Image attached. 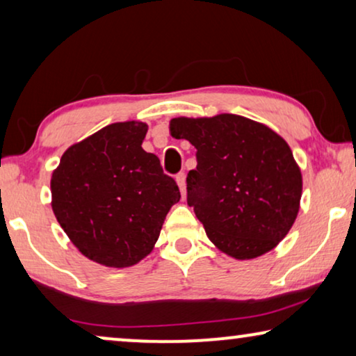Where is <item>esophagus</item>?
I'll return each instance as SVG.
<instances>
[{"label": "esophagus", "instance_id": "34e87169", "mask_svg": "<svg viewBox=\"0 0 356 356\" xmlns=\"http://www.w3.org/2000/svg\"><path fill=\"white\" fill-rule=\"evenodd\" d=\"M177 183L179 186V191H181V196L184 197L186 196V177H184V173L177 175Z\"/></svg>", "mask_w": 356, "mask_h": 356}]
</instances>
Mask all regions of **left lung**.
<instances>
[{
	"instance_id": "obj_1",
	"label": "left lung",
	"mask_w": 356,
	"mask_h": 356,
	"mask_svg": "<svg viewBox=\"0 0 356 356\" xmlns=\"http://www.w3.org/2000/svg\"><path fill=\"white\" fill-rule=\"evenodd\" d=\"M170 133L196 147L188 173V206L213 245L235 259L274 250L293 225L301 172L289 144L240 115L173 118Z\"/></svg>"
}]
</instances>
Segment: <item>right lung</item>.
Returning a JSON list of instances; mask_svg holds the SVG:
<instances>
[{
	"mask_svg": "<svg viewBox=\"0 0 356 356\" xmlns=\"http://www.w3.org/2000/svg\"><path fill=\"white\" fill-rule=\"evenodd\" d=\"M145 133L140 121L105 126L71 145L51 175L56 220L82 254L106 267L147 256L181 197L157 155L143 149Z\"/></svg>",
	"mask_w": 356,
	"mask_h": 356,
	"instance_id": "obj_1",
	"label": "right lung"
}]
</instances>
